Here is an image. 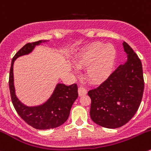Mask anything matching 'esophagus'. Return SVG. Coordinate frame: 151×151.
I'll use <instances>...</instances> for the list:
<instances>
[{
	"mask_svg": "<svg viewBox=\"0 0 151 151\" xmlns=\"http://www.w3.org/2000/svg\"><path fill=\"white\" fill-rule=\"evenodd\" d=\"M86 93H87V92H86V90L84 89V88L81 87V86H80V87L78 88V95L79 96H83V95H86Z\"/></svg>",
	"mask_w": 151,
	"mask_h": 151,
	"instance_id": "1",
	"label": "esophagus"
}]
</instances>
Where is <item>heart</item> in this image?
<instances>
[{
    "label": "heart",
    "instance_id": "heart-1",
    "mask_svg": "<svg viewBox=\"0 0 151 151\" xmlns=\"http://www.w3.org/2000/svg\"><path fill=\"white\" fill-rule=\"evenodd\" d=\"M117 51L112 45L95 42L78 52L73 58L76 69L85 70V76L92 83L98 84L106 80L115 65Z\"/></svg>",
    "mask_w": 151,
    "mask_h": 151
}]
</instances>
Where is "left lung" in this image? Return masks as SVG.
I'll use <instances>...</instances> for the list:
<instances>
[{
    "instance_id": "8db88e82",
    "label": "left lung",
    "mask_w": 151,
    "mask_h": 151,
    "mask_svg": "<svg viewBox=\"0 0 151 151\" xmlns=\"http://www.w3.org/2000/svg\"><path fill=\"white\" fill-rule=\"evenodd\" d=\"M127 60L98 87L91 89L90 114L94 123L107 128L126 124L138 110L144 91L140 59L126 42L123 43Z\"/></svg>"
}]
</instances>
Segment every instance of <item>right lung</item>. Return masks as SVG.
I'll use <instances>...</instances> for the list:
<instances>
[{"instance_id": "1", "label": "right lung", "mask_w": 151, "mask_h": 151, "mask_svg": "<svg viewBox=\"0 0 151 151\" xmlns=\"http://www.w3.org/2000/svg\"><path fill=\"white\" fill-rule=\"evenodd\" d=\"M47 42L48 40L27 43L14 55L12 61L9 81L12 101L17 114L29 126L40 130L57 128L65 123L69 117L71 107L78 95L76 83L66 86L60 83L56 85L50 98L40 105L28 106L23 104L16 95L13 73L14 61L20 56L29 54L36 46Z\"/></svg>"}]
</instances>
